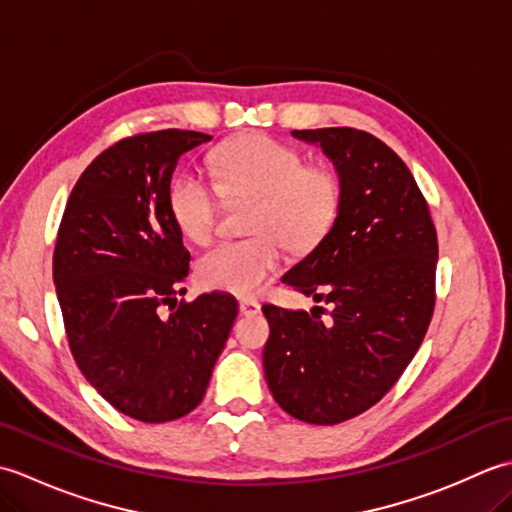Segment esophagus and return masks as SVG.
Wrapping results in <instances>:
<instances>
[{
    "label": "esophagus",
    "mask_w": 512,
    "mask_h": 512,
    "mask_svg": "<svg viewBox=\"0 0 512 512\" xmlns=\"http://www.w3.org/2000/svg\"><path fill=\"white\" fill-rule=\"evenodd\" d=\"M259 301H255V299H242L239 301V312L242 314H246V317H253V314H257L259 312Z\"/></svg>",
    "instance_id": "esophagus-1"
}]
</instances>
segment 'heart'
Returning <instances> with one entry per match:
<instances>
[{"label": "heart", "instance_id": "obj_1", "mask_svg": "<svg viewBox=\"0 0 512 512\" xmlns=\"http://www.w3.org/2000/svg\"><path fill=\"white\" fill-rule=\"evenodd\" d=\"M217 187L202 173H178L169 189V213L193 244H209L224 200H250L246 228L257 233L204 253V288L248 297L279 268L281 246L308 253L328 235L341 206V182L325 167H308L301 151L264 134L239 136L211 158Z\"/></svg>", "mask_w": 512, "mask_h": 512}]
</instances>
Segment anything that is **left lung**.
<instances>
[{
  "mask_svg": "<svg viewBox=\"0 0 512 512\" xmlns=\"http://www.w3.org/2000/svg\"><path fill=\"white\" fill-rule=\"evenodd\" d=\"M292 136L332 160L341 206L281 281L330 314L264 306V372L292 418L336 424L376 405L416 356L436 306L438 237L411 171L383 140L352 127Z\"/></svg>",
  "mask_w": 512,
  "mask_h": 512,
  "instance_id": "obj_1",
  "label": "left lung"
}]
</instances>
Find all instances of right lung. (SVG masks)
<instances>
[{"label": "right lung", "instance_id": "1", "mask_svg": "<svg viewBox=\"0 0 512 512\" xmlns=\"http://www.w3.org/2000/svg\"><path fill=\"white\" fill-rule=\"evenodd\" d=\"M211 138L162 129L105 149L74 184L59 226L52 275L74 361L140 422L178 420L200 405L237 317L224 292L176 299L191 255L169 213L171 178Z\"/></svg>", "mask_w": 512, "mask_h": 512}]
</instances>
